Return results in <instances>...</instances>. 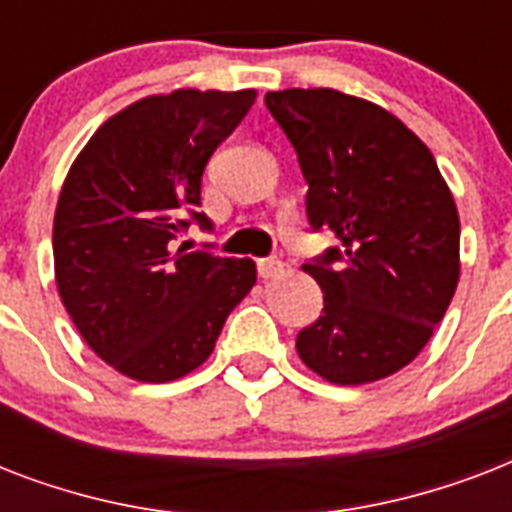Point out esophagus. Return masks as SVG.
<instances>
[{
	"instance_id": "34e87169",
	"label": "esophagus",
	"mask_w": 512,
	"mask_h": 512,
	"mask_svg": "<svg viewBox=\"0 0 512 512\" xmlns=\"http://www.w3.org/2000/svg\"><path fill=\"white\" fill-rule=\"evenodd\" d=\"M281 271H284V263L276 260V257H263V260H257V273H260V279H276Z\"/></svg>"
}]
</instances>
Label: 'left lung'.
<instances>
[{
    "instance_id": "obj_1",
    "label": "left lung",
    "mask_w": 512,
    "mask_h": 512,
    "mask_svg": "<svg viewBox=\"0 0 512 512\" xmlns=\"http://www.w3.org/2000/svg\"><path fill=\"white\" fill-rule=\"evenodd\" d=\"M308 183L313 231L340 247L303 265L324 313L297 335L303 364L366 385L412 364L460 281V215L430 148L398 116L345 92L265 95Z\"/></svg>"
}]
</instances>
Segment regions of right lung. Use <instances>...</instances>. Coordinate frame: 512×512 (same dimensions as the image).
Wrapping results in <instances>:
<instances>
[{"instance_id":"1","label":"right lung","mask_w":512,"mask_h":512,"mask_svg":"<svg viewBox=\"0 0 512 512\" xmlns=\"http://www.w3.org/2000/svg\"><path fill=\"white\" fill-rule=\"evenodd\" d=\"M255 90L148 95L100 124L60 188L55 284L84 342L138 382H172L215 350L255 287L249 257L177 247L201 172L255 103Z\"/></svg>"}]
</instances>
